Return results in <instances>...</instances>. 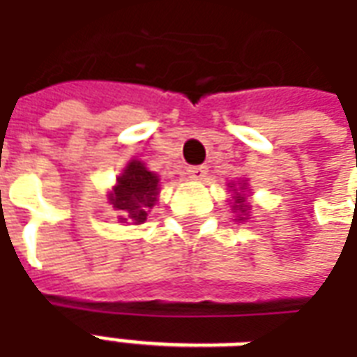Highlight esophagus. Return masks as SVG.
Returning a JSON list of instances; mask_svg holds the SVG:
<instances>
[{
    "instance_id": "obj_1",
    "label": "esophagus",
    "mask_w": 357,
    "mask_h": 357,
    "mask_svg": "<svg viewBox=\"0 0 357 357\" xmlns=\"http://www.w3.org/2000/svg\"><path fill=\"white\" fill-rule=\"evenodd\" d=\"M207 174V167L206 165H198V167H188L186 169V176L190 181H204Z\"/></svg>"
}]
</instances>
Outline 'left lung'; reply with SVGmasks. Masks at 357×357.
<instances>
[{
	"label": "left lung",
	"mask_w": 357,
	"mask_h": 357,
	"mask_svg": "<svg viewBox=\"0 0 357 357\" xmlns=\"http://www.w3.org/2000/svg\"><path fill=\"white\" fill-rule=\"evenodd\" d=\"M232 192H234V202H232V209L234 213H238V219L236 221H246L248 213H250V204L246 202V183H238V186H231Z\"/></svg>",
	"instance_id": "left-lung-1"
}]
</instances>
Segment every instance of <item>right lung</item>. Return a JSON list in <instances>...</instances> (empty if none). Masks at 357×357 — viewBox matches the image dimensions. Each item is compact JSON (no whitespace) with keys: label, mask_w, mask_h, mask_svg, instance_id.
I'll return each mask as SVG.
<instances>
[{"label":"right lung","mask_w":357,"mask_h":357,"mask_svg":"<svg viewBox=\"0 0 357 357\" xmlns=\"http://www.w3.org/2000/svg\"><path fill=\"white\" fill-rule=\"evenodd\" d=\"M159 176L146 169L142 161L132 159L117 184L109 192V204L117 209L121 223L140 225L148 219L151 207L158 204Z\"/></svg>","instance_id":"right-lung-1"}]
</instances>
